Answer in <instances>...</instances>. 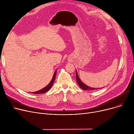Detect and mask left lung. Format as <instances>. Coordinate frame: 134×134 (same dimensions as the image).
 Masks as SVG:
<instances>
[{
	"mask_svg": "<svg viewBox=\"0 0 134 134\" xmlns=\"http://www.w3.org/2000/svg\"><path fill=\"white\" fill-rule=\"evenodd\" d=\"M76 82L78 83L79 86L81 88H82L83 90H98L99 88H93V87H89L87 85H86L85 83H83L81 80L80 79L79 75L78 74V73L76 71Z\"/></svg>",
	"mask_w": 134,
	"mask_h": 134,
	"instance_id": "8db88e82",
	"label": "left lung"
}]
</instances>
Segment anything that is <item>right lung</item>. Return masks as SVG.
<instances>
[{
	"label": "right lung",
	"mask_w": 134,
	"mask_h": 134,
	"mask_svg": "<svg viewBox=\"0 0 134 134\" xmlns=\"http://www.w3.org/2000/svg\"><path fill=\"white\" fill-rule=\"evenodd\" d=\"M56 73V71H55V72H54L53 77V78H52L51 81L50 82V83H49L46 87H44L43 88H42V89L41 90H39V91H36V92H32V93H34V94H40V93H46V92H48V91L51 89L52 86L53 85V83H54V80H55V79Z\"/></svg>",
	"instance_id": "1"
}]
</instances>
